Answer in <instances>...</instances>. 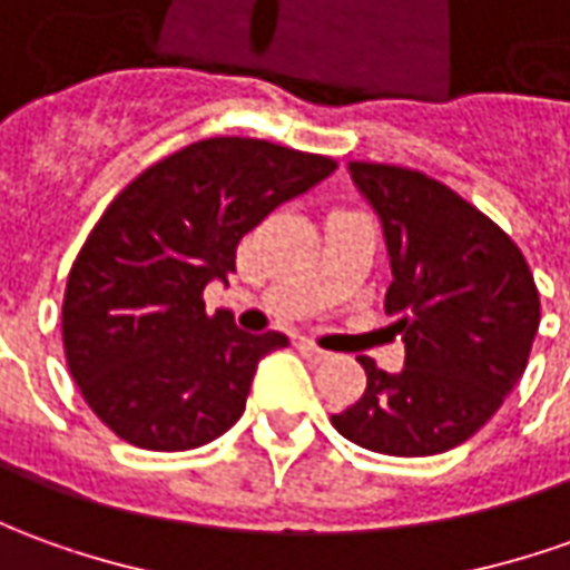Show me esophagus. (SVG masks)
<instances>
[{"label":"esophagus","instance_id":"34e87169","mask_svg":"<svg viewBox=\"0 0 570 570\" xmlns=\"http://www.w3.org/2000/svg\"><path fill=\"white\" fill-rule=\"evenodd\" d=\"M296 350H299L305 358H312V362H324V358L331 355V352H324L321 346H315L312 340H299V343H296Z\"/></svg>","mask_w":570,"mask_h":570}]
</instances>
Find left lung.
I'll return each instance as SVG.
<instances>
[{
  "label": "left lung",
  "instance_id": "obj_1",
  "mask_svg": "<svg viewBox=\"0 0 570 570\" xmlns=\"http://www.w3.org/2000/svg\"><path fill=\"white\" fill-rule=\"evenodd\" d=\"M355 187L381 215L405 367L362 355L367 386L331 417L346 440L383 455H436L497 415L528 367L540 293L528 258L497 220L428 174L352 161Z\"/></svg>",
  "mask_w": 570,
  "mask_h": 570
}]
</instances>
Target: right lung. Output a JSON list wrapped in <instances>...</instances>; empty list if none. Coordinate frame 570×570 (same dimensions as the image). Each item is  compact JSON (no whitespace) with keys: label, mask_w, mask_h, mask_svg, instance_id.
<instances>
[{"label":"right lung","mask_w":570,"mask_h":570,"mask_svg":"<svg viewBox=\"0 0 570 570\" xmlns=\"http://www.w3.org/2000/svg\"><path fill=\"white\" fill-rule=\"evenodd\" d=\"M327 155L212 137L155 161L111 199L77 253L61 302L80 396L124 443L184 452L230 431L255 367L286 340L236 331L203 289L236 271V246L286 199L334 174Z\"/></svg>","instance_id":"right-lung-1"}]
</instances>
